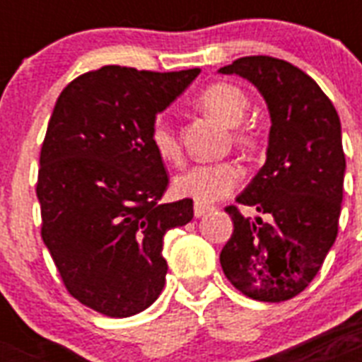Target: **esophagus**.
I'll return each instance as SVG.
<instances>
[{
    "instance_id": "esophagus-1",
    "label": "esophagus",
    "mask_w": 362,
    "mask_h": 362,
    "mask_svg": "<svg viewBox=\"0 0 362 362\" xmlns=\"http://www.w3.org/2000/svg\"><path fill=\"white\" fill-rule=\"evenodd\" d=\"M210 210H212V206H209V204H201V203L194 204V216L196 217L204 216V214H209Z\"/></svg>"
}]
</instances>
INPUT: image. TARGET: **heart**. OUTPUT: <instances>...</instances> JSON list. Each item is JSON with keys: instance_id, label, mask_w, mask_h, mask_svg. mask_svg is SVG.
Here are the masks:
<instances>
[{"instance_id": "1", "label": "heart", "mask_w": 362, "mask_h": 362, "mask_svg": "<svg viewBox=\"0 0 362 362\" xmlns=\"http://www.w3.org/2000/svg\"><path fill=\"white\" fill-rule=\"evenodd\" d=\"M197 103L226 127H238L248 110V98L232 83H212L201 92ZM235 139L239 143H250V136L246 132L235 134ZM150 141L163 161L174 163L181 158L177 132L165 117L153 121ZM241 168L233 163H206L190 166L188 170L175 175L172 187L177 196L201 204H210L232 194L241 183Z\"/></svg>"}]
</instances>
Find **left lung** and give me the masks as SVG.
Segmentation results:
<instances>
[{"label": "left lung", "instance_id": "left-lung-1", "mask_svg": "<svg viewBox=\"0 0 362 362\" xmlns=\"http://www.w3.org/2000/svg\"><path fill=\"white\" fill-rule=\"evenodd\" d=\"M219 74L250 81L272 123L267 161L235 197L268 221L226 206L233 233L221 250V267L245 296L288 300L317 276L337 238L346 170L341 119L321 86L288 62L239 57Z\"/></svg>", "mask_w": 362, "mask_h": 362}]
</instances>
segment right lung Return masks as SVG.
Returning a JSON list of instances; mask_svg holds the SVG:
<instances>
[{"label":"right lung","instance_id":"add662e5","mask_svg":"<svg viewBox=\"0 0 362 362\" xmlns=\"http://www.w3.org/2000/svg\"><path fill=\"white\" fill-rule=\"evenodd\" d=\"M199 69L108 65L63 88L40 156L41 238L70 296L107 317L148 308L165 286V233L190 223L192 199L168 187L150 130Z\"/></svg>","mask_w":362,"mask_h":362}]
</instances>
